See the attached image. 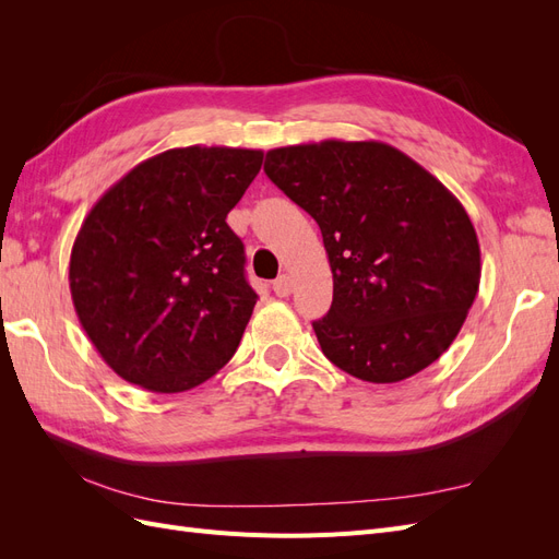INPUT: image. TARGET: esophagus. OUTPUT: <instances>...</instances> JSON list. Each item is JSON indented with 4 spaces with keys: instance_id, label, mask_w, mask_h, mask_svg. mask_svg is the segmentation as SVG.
Returning <instances> with one entry per match:
<instances>
[{
    "instance_id": "obj_1",
    "label": "esophagus",
    "mask_w": 559,
    "mask_h": 559,
    "mask_svg": "<svg viewBox=\"0 0 559 559\" xmlns=\"http://www.w3.org/2000/svg\"><path fill=\"white\" fill-rule=\"evenodd\" d=\"M273 292L280 296V298H286L292 292H294V282L289 275H280L275 282H273Z\"/></svg>"
}]
</instances>
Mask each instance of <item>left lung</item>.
<instances>
[{
	"label": "left lung",
	"mask_w": 559,
	"mask_h": 559,
	"mask_svg": "<svg viewBox=\"0 0 559 559\" xmlns=\"http://www.w3.org/2000/svg\"><path fill=\"white\" fill-rule=\"evenodd\" d=\"M263 170L324 238L333 302L312 329L326 359L389 384L441 357L480 284L478 235L462 202L382 142L282 146Z\"/></svg>",
	"instance_id": "left-lung-1"
}]
</instances>
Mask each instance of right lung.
Masks as SVG:
<instances>
[{"label":"right lung","mask_w":559,"mask_h":559,"mask_svg":"<svg viewBox=\"0 0 559 559\" xmlns=\"http://www.w3.org/2000/svg\"><path fill=\"white\" fill-rule=\"evenodd\" d=\"M261 163L257 148L163 151L83 218L70 259L72 300L116 376L177 394L230 361L259 296L226 216Z\"/></svg>","instance_id":"add662e5"}]
</instances>
